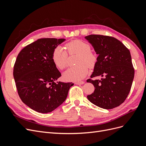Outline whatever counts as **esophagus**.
<instances>
[{
	"mask_svg": "<svg viewBox=\"0 0 146 146\" xmlns=\"http://www.w3.org/2000/svg\"><path fill=\"white\" fill-rule=\"evenodd\" d=\"M85 83V82L83 81H81V82H77L75 83V84H76V85H83V84Z\"/></svg>",
	"mask_w": 146,
	"mask_h": 146,
	"instance_id": "34e87169",
	"label": "esophagus"
}]
</instances>
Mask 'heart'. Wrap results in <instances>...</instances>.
<instances>
[{"mask_svg":"<svg viewBox=\"0 0 146 146\" xmlns=\"http://www.w3.org/2000/svg\"><path fill=\"white\" fill-rule=\"evenodd\" d=\"M69 54H77L76 63L78 65L69 68L64 73L68 81L77 82L85 78L88 72V67H94L97 61L96 55L90 51V45L80 40H74L66 44ZM68 52L61 46L56 47L52 54V60L57 68L64 69L68 66Z\"/></svg>","mask_w":146,"mask_h":146,"instance_id":"1","label":"heart"}]
</instances>
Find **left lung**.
<instances>
[{
  "mask_svg": "<svg viewBox=\"0 0 146 146\" xmlns=\"http://www.w3.org/2000/svg\"><path fill=\"white\" fill-rule=\"evenodd\" d=\"M85 39L99 56L91 78L101 76V80L87 82L93 84V93L87 96L91 103L104 109H113L122 104L129 95L135 70L129 50L115 38L90 35Z\"/></svg>",
  "mask_w": 146,
  "mask_h": 146,
  "instance_id": "1",
  "label": "left lung"
}]
</instances>
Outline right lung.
Listing matches in <instances>:
<instances>
[{
  "instance_id": "1",
  "label": "right lung",
  "mask_w": 146,
  "mask_h": 146,
  "mask_svg": "<svg viewBox=\"0 0 146 146\" xmlns=\"http://www.w3.org/2000/svg\"><path fill=\"white\" fill-rule=\"evenodd\" d=\"M65 39L41 38L30 44L17 56L13 70L21 100L37 112L54 111L65 101L74 83L55 81L61 73L52 60L55 48Z\"/></svg>"
}]
</instances>
